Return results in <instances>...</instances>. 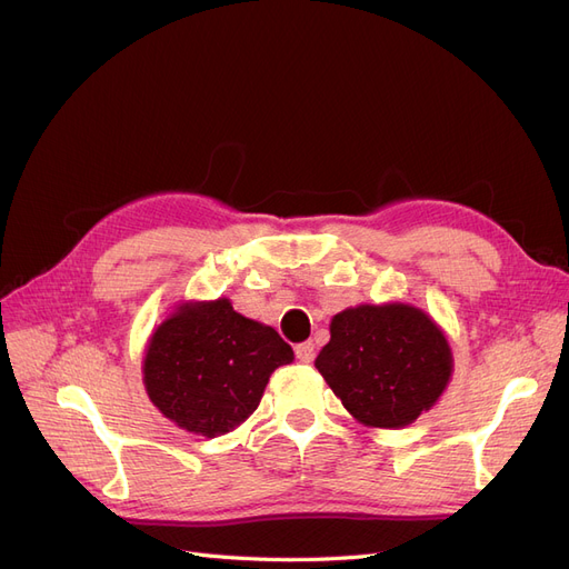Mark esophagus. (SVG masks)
<instances>
[{
  "label": "esophagus",
  "mask_w": 569,
  "mask_h": 569,
  "mask_svg": "<svg viewBox=\"0 0 569 569\" xmlns=\"http://www.w3.org/2000/svg\"><path fill=\"white\" fill-rule=\"evenodd\" d=\"M296 356L302 361V363H311L313 356H317V351H313V342H302L296 347Z\"/></svg>",
  "instance_id": "34e87169"
}]
</instances>
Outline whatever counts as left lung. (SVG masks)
<instances>
[{"label": "left lung", "instance_id": "left-lung-1", "mask_svg": "<svg viewBox=\"0 0 569 569\" xmlns=\"http://www.w3.org/2000/svg\"><path fill=\"white\" fill-rule=\"evenodd\" d=\"M313 366L356 422L403 429L438 403L455 359L448 335L427 311L385 302L335 313L330 342Z\"/></svg>", "mask_w": 569, "mask_h": 569}]
</instances>
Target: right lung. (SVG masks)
<instances>
[{
    "instance_id": "1",
    "label": "right lung",
    "mask_w": 569,
    "mask_h": 569,
    "mask_svg": "<svg viewBox=\"0 0 569 569\" xmlns=\"http://www.w3.org/2000/svg\"><path fill=\"white\" fill-rule=\"evenodd\" d=\"M292 359L277 330L241 317L227 298L189 300L147 342L142 385L176 427L216 438L258 410L271 372Z\"/></svg>"
}]
</instances>
